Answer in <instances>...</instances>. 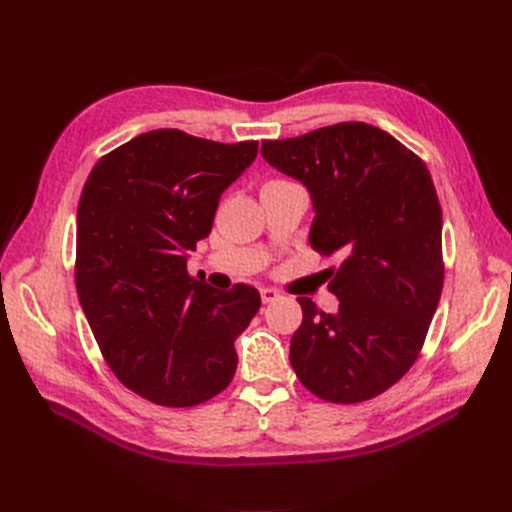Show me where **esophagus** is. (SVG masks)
Segmentation results:
<instances>
[{
	"label": "esophagus",
	"mask_w": 512,
	"mask_h": 512,
	"mask_svg": "<svg viewBox=\"0 0 512 512\" xmlns=\"http://www.w3.org/2000/svg\"><path fill=\"white\" fill-rule=\"evenodd\" d=\"M280 297H282L280 290H275V288H262V290H260L262 303H273V301H278Z\"/></svg>",
	"instance_id": "34e87169"
}]
</instances>
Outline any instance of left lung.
Masks as SVG:
<instances>
[{
	"mask_svg": "<svg viewBox=\"0 0 512 512\" xmlns=\"http://www.w3.org/2000/svg\"><path fill=\"white\" fill-rule=\"evenodd\" d=\"M262 157L310 191V245L340 252L325 314L299 297L303 321L290 364L329 403H364L416 362L444 286L441 206L424 161L366 122H338L290 140H267Z\"/></svg>",
	"mask_w": 512,
	"mask_h": 512,
	"instance_id": "obj_1",
	"label": "left lung"
}]
</instances>
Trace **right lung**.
<instances>
[{
	"label": "right lung",
	"mask_w": 512,
	"mask_h": 512,
	"mask_svg": "<svg viewBox=\"0 0 512 512\" xmlns=\"http://www.w3.org/2000/svg\"><path fill=\"white\" fill-rule=\"evenodd\" d=\"M256 155L254 140L219 144L157 129L96 161L81 191L79 303L107 366L150 403L200 405L237 370L234 340L260 308L258 290L193 280L187 256Z\"/></svg>",
	"instance_id": "right-lung-1"
}]
</instances>
